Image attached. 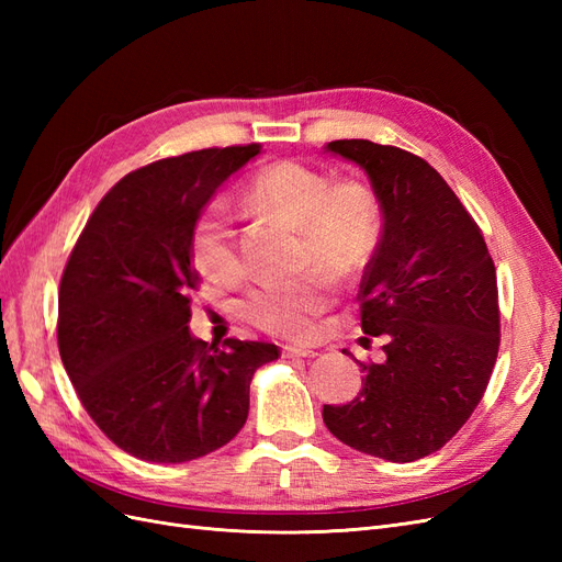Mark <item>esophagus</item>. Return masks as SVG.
Returning a JSON list of instances; mask_svg holds the SVG:
<instances>
[{
	"instance_id": "34e87169",
	"label": "esophagus",
	"mask_w": 562,
	"mask_h": 562,
	"mask_svg": "<svg viewBox=\"0 0 562 562\" xmlns=\"http://www.w3.org/2000/svg\"><path fill=\"white\" fill-rule=\"evenodd\" d=\"M312 356H316V351L307 347H295V345L283 347V359H312Z\"/></svg>"
}]
</instances>
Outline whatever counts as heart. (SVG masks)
Instances as JSON below:
<instances>
[{"label":"heart","mask_w":562,"mask_h":562,"mask_svg":"<svg viewBox=\"0 0 562 562\" xmlns=\"http://www.w3.org/2000/svg\"><path fill=\"white\" fill-rule=\"evenodd\" d=\"M250 206L285 217L302 229L297 265L318 271L293 283H265L241 302V314L255 328L302 339L312 335L316 316L333 300L331 281L361 277L382 236V206L363 180H333L300 161L265 166L248 182ZM192 262L201 277L229 283L241 277L244 260L229 211L209 203L190 234ZM329 278L326 280L325 277Z\"/></svg>","instance_id":"heart-1"}]
</instances>
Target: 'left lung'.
<instances>
[{
  "mask_svg": "<svg viewBox=\"0 0 562 562\" xmlns=\"http://www.w3.org/2000/svg\"><path fill=\"white\" fill-rule=\"evenodd\" d=\"M328 149L366 168L382 206L380 246L356 300L363 339L382 335L386 359L359 363V396L323 405V422L353 450L415 462L443 448L485 394L502 337L495 262L429 161L370 140Z\"/></svg>",
  "mask_w": 562,
  "mask_h": 562,
  "instance_id": "8db88e82",
  "label": "left lung"
}]
</instances>
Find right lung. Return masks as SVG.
I'll return each instance as SVG.
<instances>
[{
	"instance_id": "add662e5",
	"label": "right lung",
	"mask_w": 562,
	"mask_h": 562,
	"mask_svg": "<svg viewBox=\"0 0 562 562\" xmlns=\"http://www.w3.org/2000/svg\"><path fill=\"white\" fill-rule=\"evenodd\" d=\"M262 149L209 147L131 171L100 199L67 258L58 351L81 405L116 448L180 464L227 446L252 372L279 347L190 335L201 288L190 234L213 192Z\"/></svg>"
}]
</instances>
